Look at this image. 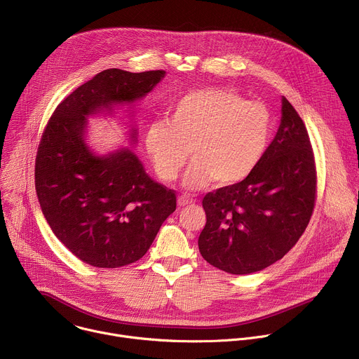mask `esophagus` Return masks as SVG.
Instances as JSON below:
<instances>
[{
  "label": "esophagus",
  "mask_w": 359,
  "mask_h": 359,
  "mask_svg": "<svg viewBox=\"0 0 359 359\" xmlns=\"http://www.w3.org/2000/svg\"><path fill=\"white\" fill-rule=\"evenodd\" d=\"M191 203H194V198H191V197H189L186 194H183V196H180L177 198V204H179L180 208H184V206H187V204H191Z\"/></svg>",
  "instance_id": "esophagus-1"
}]
</instances>
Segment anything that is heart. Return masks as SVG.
I'll list each match as a JSON object with an SVG mask.
<instances>
[{
  "label": "heart",
  "mask_w": 359,
  "mask_h": 359,
  "mask_svg": "<svg viewBox=\"0 0 359 359\" xmlns=\"http://www.w3.org/2000/svg\"><path fill=\"white\" fill-rule=\"evenodd\" d=\"M273 126L264 105L230 89L210 88L183 96L172 108L169 121H153L144 143L162 180L179 176L191 150L194 163L186 184L203 187L215 180L226 187L243 182L260 165Z\"/></svg>",
  "instance_id": "obj_1"
}]
</instances>
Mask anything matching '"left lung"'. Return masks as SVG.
Returning <instances> with one entry per match:
<instances>
[{"instance_id": "obj_1", "label": "left lung", "mask_w": 359, "mask_h": 359, "mask_svg": "<svg viewBox=\"0 0 359 359\" xmlns=\"http://www.w3.org/2000/svg\"><path fill=\"white\" fill-rule=\"evenodd\" d=\"M278 132L260 165L243 182L203 197V259L230 274L262 271L281 260L310 223L317 166L306 128L283 97Z\"/></svg>"}]
</instances>
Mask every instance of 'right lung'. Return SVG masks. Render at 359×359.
<instances>
[{
  "label": "right lung",
  "instance_id": "add662e5",
  "mask_svg": "<svg viewBox=\"0 0 359 359\" xmlns=\"http://www.w3.org/2000/svg\"><path fill=\"white\" fill-rule=\"evenodd\" d=\"M163 76L165 71H102L61 102L41 136L35 189L42 213L60 241L89 266L137 262L176 210V191L151 180L132 150L99 158L83 142L85 116L144 96Z\"/></svg>",
  "mask_w": 359,
  "mask_h": 359
}]
</instances>
